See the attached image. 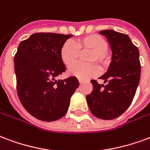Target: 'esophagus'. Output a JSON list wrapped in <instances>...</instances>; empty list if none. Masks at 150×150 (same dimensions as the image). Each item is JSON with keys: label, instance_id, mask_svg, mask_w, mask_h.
I'll use <instances>...</instances> for the list:
<instances>
[{"label": "esophagus", "instance_id": "obj_1", "mask_svg": "<svg viewBox=\"0 0 150 150\" xmlns=\"http://www.w3.org/2000/svg\"><path fill=\"white\" fill-rule=\"evenodd\" d=\"M78 80H79V83H83V79H78Z\"/></svg>", "mask_w": 150, "mask_h": 150}]
</instances>
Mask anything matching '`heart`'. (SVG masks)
Wrapping results in <instances>:
<instances>
[{"label": "heart", "instance_id": "1", "mask_svg": "<svg viewBox=\"0 0 150 150\" xmlns=\"http://www.w3.org/2000/svg\"><path fill=\"white\" fill-rule=\"evenodd\" d=\"M108 44L103 36L98 34H91L78 38L72 42L67 41L60 48L61 61L65 66H73L79 60L80 52L91 51L87 55V62L92 63L88 64H77L69 70V74L78 77L81 79L96 77L100 74L101 68L95 62H98L103 67H106L110 64V58L106 50Z\"/></svg>", "mask_w": 150, "mask_h": 150}]
</instances>
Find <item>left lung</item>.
Segmentation results:
<instances>
[{
	"mask_svg": "<svg viewBox=\"0 0 150 150\" xmlns=\"http://www.w3.org/2000/svg\"><path fill=\"white\" fill-rule=\"evenodd\" d=\"M99 33L110 46L111 62L107 71L99 77L106 85L91 80L93 91L86 95V102L95 117L110 120L128 109L135 95L141 75L139 51L126 34L114 30Z\"/></svg>",
	"mask_w": 150,
	"mask_h": 150,
	"instance_id": "left-lung-1",
	"label": "left lung"
}]
</instances>
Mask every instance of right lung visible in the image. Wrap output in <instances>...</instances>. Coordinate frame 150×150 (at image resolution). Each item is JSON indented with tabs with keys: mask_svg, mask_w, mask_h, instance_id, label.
I'll use <instances>...</instances> for the list:
<instances>
[{
	"mask_svg": "<svg viewBox=\"0 0 150 150\" xmlns=\"http://www.w3.org/2000/svg\"><path fill=\"white\" fill-rule=\"evenodd\" d=\"M71 36L34 33L19 44L14 57L17 94L23 106L37 119L52 122L64 117L79 85L75 76L56 79L66 71L59 52Z\"/></svg>",
	"mask_w": 150,
	"mask_h": 150,
	"instance_id": "obj_1",
	"label": "right lung"
}]
</instances>
